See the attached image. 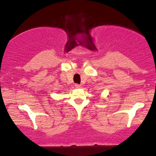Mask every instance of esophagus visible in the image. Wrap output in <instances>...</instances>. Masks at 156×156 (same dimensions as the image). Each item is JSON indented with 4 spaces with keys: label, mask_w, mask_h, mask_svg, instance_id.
Masks as SVG:
<instances>
[{
    "label": "esophagus",
    "mask_w": 156,
    "mask_h": 156,
    "mask_svg": "<svg viewBox=\"0 0 156 156\" xmlns=\"http://www.w3.org/2000/svg\"><path fill=\"white\" fill-rule=\"evenodd\" d=\"M75 87H76V88L78 89V88H80V85L78 84V83H76V84H75Z\"/></svg>",
    "instance_id": "34e87169"
}]
</instances>
